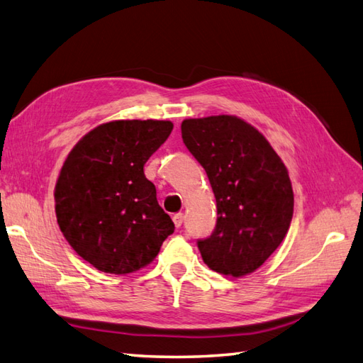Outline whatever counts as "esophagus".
<instances>
[{
  "instance_id": "34e87169",
  "label": "esophagus",
  "mask_w": 363,
  "mask_h": 363,
  "mask_svg": "<svg viewBox=\"0 0 363 363\" xmlns=\"http://www.w3.org/2000/svg\"><path fill=\"white\" fill-rule=\"evenodd\" d=\"M173 222H174V227L179 228L182 225V222H184V215H182V213H178V215H174L173 216Z\"/></svg>"
}]
</instances>
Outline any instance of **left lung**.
I'll return each mask as SVG.
<instances>
[{"instance_id": "obj_1", "label": "left lung", "mask_w": 363, "mask_h": 363, "mask_svg": "<svg viewBox=\"0 0 363 363\" xmlns=\"http://www.w3.org/2000/svg\"><path fill=\"white\" fill-rule=\"evenodd\" d=\"M181 132L216 198V228L198 242L203 262L228 277L252 274L291 224L294 196L286 167L256 127L233 115L184 119Z\"/></svg>"}]
</instances>
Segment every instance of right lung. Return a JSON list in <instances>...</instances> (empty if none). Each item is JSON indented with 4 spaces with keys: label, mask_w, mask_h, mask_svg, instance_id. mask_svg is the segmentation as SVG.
I'll return each mask as SVG.
<instances>
[{
    "label": "right lung",
    "mask_w": 363,
    "mask_h": 363,
    "mask_svg": "<svg viewBox=\"0 0 363 363\" xmlns=\"http://www.w3.org/2000/svg\"><path fill=\"white\" fill-rule=\"evenodd\" d=\"M172 130V121H110L82 136L64 161L55 185L58 225L96 270H141L173 233V220L144 174V164Z\"/></svg>",
    "instance_id": "right-lung-1"
}]
</instances>
